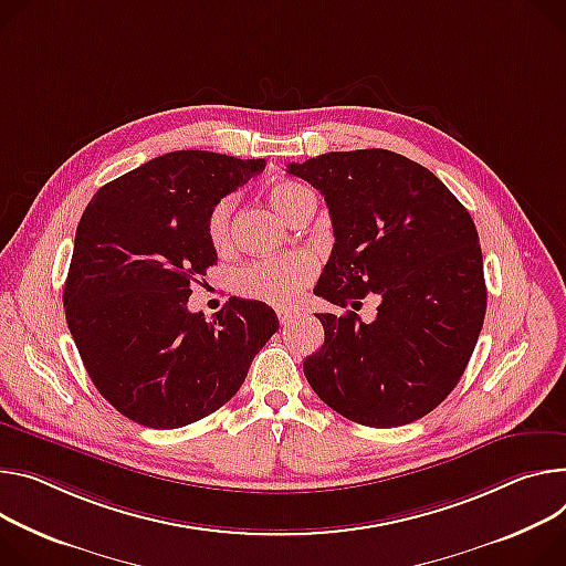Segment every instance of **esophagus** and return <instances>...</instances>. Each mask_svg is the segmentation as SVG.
<instances>
[{"instance_id":"obj_1","label":"esophagus","mask_w":566,"mask_h":566,"mask_svg":"<svg viewBox=\"0 0 566 566\" xmlns=\"http://www.w3.org/2000/svg\"><path fill=\"white\" fill-rule=\"evenodd\" d=\"M277 318H280V325L289 327L291 323H295V321L300 318V314H297V312H291V310H280V312H277Z\"/></svg>"}]
</instances>
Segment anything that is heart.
Instances as JSON below:
<instances>
[{
  "label": "heart",
  "mask_w": 566,
  "mask_h": 566,
  "mask_svg": "<svg viewBox=\"0 0 566 566\" xmlns=\"http://www.w3.org/2000/svg\"><path fill=\"white\" fill-rule=\"evenodd\" d=\"M269 200L273 208L284 217L293 219L306 202L314 200L310 187H304L297 180H275L269 191ZM234 208V198L223 196L214 202V208L208 214V237L210 243L223 252L230 245V217ZM316 275V262L310 252L293 250L275 256H262V260L248 262L234 273L232 289L248 300H260L273 306H291Z\"/></svg>",
  "instance_id": "heart-1"
}]
</instances>
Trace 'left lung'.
<instances>
[{"instance_id": "obj_1", "label": "left lung", "mask_w": 566, "mask_h": 566, "mask_svg": "<svg viewBox=\"0 0 566 566\" xmlns=\"http://www.w3.org/2000/svg\"><path fill=\"white\" fill-rule=\"evenodd\" d=\"M329 208L334 248L314 289L338 306L377 293V318L318 314L325 345L304 361L314 392L364 427L410 424L444 401L479 340L488 291L479 232L422 165L386 148L291 163Z\"/></svg>"}]
</instances>
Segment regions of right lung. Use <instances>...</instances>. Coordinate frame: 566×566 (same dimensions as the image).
Returning a JSON list of instances; mask_svg holds the SVG:
<instances>
[{
	"instance_id": "add662e5",
	"label": "right lung",
	"mask_w": 566,
	"mask_h": 566,
	"mask_svg": "<svg viewBox=\"0 0 566 566\" xmlns=\"http://www.w3.org/2000/svg\"><path fill=\"white\" fill-rule=\"evenodd\" d=\"M264 167L174 150L104 185L85 208L65 318L92 384L128 420L178 429L208 418L280 329L256 300L230 297L212 321L187 310L191 284L219 260L210 210Z\"/></svg>"
}]
</instances>
